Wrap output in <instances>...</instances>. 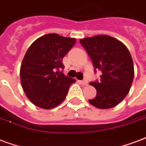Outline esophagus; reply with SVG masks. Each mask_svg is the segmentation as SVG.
Instances as JSON below:
<instances>
[{"mask_svg": "<svg viewBox=\"0 0 146 146\" xmlns=\"http://www.w3.org/2000/svg\"><path fill=\"white\" fill-rule=\"evenodd\" d=\"M79 82L82 85H88V81L87 80H83V81H79Z\"/></svg>", "mask_w": 146, "mask_h": 146, "instance_id": "1", "label": "esophagus"}]
</instances>
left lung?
<instances>
[{"mask_svg": "<svg viewBox=\"0 0 146 146\" xmlns=\"http://www.w3.org/2000/svg\"><path fill=\"white\" fill-rule=\"evenodd\" d=\"M95 69L102 72L99 82H90L97 95L89 100L96 108L108 109L119 105L126 97L134 78V65L130 52L121 41L98 35L80 40Z\"/></svg>", "mask_w": 146, "mask_h": 146, "instance_id": "left-lung-1", "label": "left lung"}]
</instances>
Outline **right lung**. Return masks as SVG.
<instances>
[{"label":"right lung","instance_id":"right-lung-1","mask_svg":"<svg viewBox=\"0 0 146 146\" xmlns=\"http://www.w3.org/2000/svg\"><path fill=\"white\" fill-rule=\"evenodd\" d=\"M75 42V38L53 33L38 38L28 48L21 65L20 77L25 95L35 106L51 109L66 98L75 79L58 70L64 69L62 59Z\"/></svg>","mask_w":146,"mask_h":146}]
</instances>
